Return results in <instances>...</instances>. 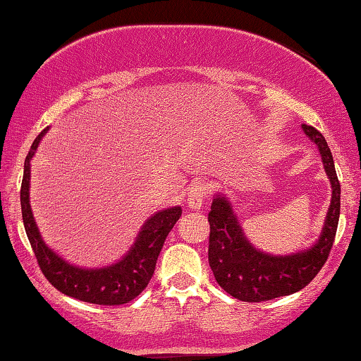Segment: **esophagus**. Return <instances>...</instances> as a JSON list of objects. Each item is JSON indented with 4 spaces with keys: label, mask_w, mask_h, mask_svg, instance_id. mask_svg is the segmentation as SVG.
<instances>
[{
    "label": "esophagus",
    "mask_w": 361,
    "mask_h": 361,
    "mask_svg": "<svg viewBox=\"0 0 361 361\" xmlns=\"http://www.w3.org/2000/svg\"><path fill=\"white\" fill-rule=\"evenodd\" d=\"M207 197H209V186L204 181L194 183L188 189V207L189 209L197 210L204 205Z\"/></svg>",
    "instance_id": "obj_1"
}]
</instances>
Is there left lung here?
<instances>
[{
    "mask_svg": "<svg viewBox=\"0 0 361 361\" xmlns=\"http://www.w3.org/2000/svg\"><path fill=\"white\" fill-rule=\"evenodd\" d=\"M302 129L319 146L333 188L325 228L312 248L291 256L261 253L243 237L237 218L224 197L213 200L209 212V264L218 285L240 301L261 302L302 290L320 272L333 248L341 210V185L325 138L312 126L304 124Z\"/></svg>",
    "mask_w": 361,
    "mask_h": 361,
    "instance_id": "left-lung-1",
    "label": "left lung"
}]
</instances>
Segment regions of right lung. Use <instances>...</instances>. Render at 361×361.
I'll list each match as a JSON object with an SVG mask.
<instances>
[{
  "label": "right lung",
  "mask_w": 361,
  "mask_h": 361,
  "mask_svg": "<svg viewBox=\"0 0 361 361\" xmlns=\"http://www.w3.org/2000/svg\"><path fill=\"white\" fill-rule=\"evenodd\" d=\"M44 132L46 130H42L36 137L25 159L20 188L23 226H25L27 237L41 272L54 288L79 301L100 305H119L132 301L149 283L156 269L157 256L161 253L169 232L180 219L181 209L172 207L151 216L138 234L135 245L113 266L105 269H79L68 264L42 242L33 219L32 207H30V159L38 148Z\"/></svg>",
  "instance_id": "obj_1"
}]
</instances>
